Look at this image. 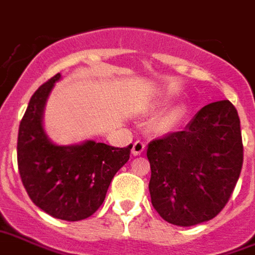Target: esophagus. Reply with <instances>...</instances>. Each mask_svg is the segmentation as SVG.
Segmentation results:
<instances>
[{
  "label": "esophagus",
  "instance_id": "34e87169",
  "mask_svg": "<svg viewBox=\"0 0 255 255\" xmlns=\"http://www.w3.org/2000/svg\"><path fill=\"white\" fill-rule=\"evenodd\" d=\"M145 142H142V141H135L134 144H133V148H131V153H133V156L141 155V153L145 150Z\"/></svg>",
  "mask_w": 255,
  "mask_h": 255
}]
</instances>
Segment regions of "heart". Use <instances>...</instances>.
Returning <instances> with one entry per match:
<instances>
[{"label": "heart", "instance_id": "heart-1", "mask_svg": "<svg viewBox=\"0 0 255 255\" xmlns=\"http://www.w3.org/2000/svg\"><path fill=\"white\" fill-rule=\"evenodd\" d=\"M182 120V110L181 109H174L168 111L167 114H164L161 117L160 120L157 121L156 124V128L161 133H167L175 128Z\"/></svg>", "mask_w": 255, "mask_h": 255}]
</instances>
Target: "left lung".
I'll use <instances>...</instances> for the list:
<instances>
[{
	"label": "left lung",
	"mask_w": 255,
	"mask_h": 255,
	"mask_svg": "<svg viewBox=\"0 0 255 255\" xmlns=\"http://www.w3.org/2000/svg\"><path fill=\"white\" fill-rule=\"evenodd\" d=\"M150 201L166 222L212 220L230 200L243 164L241 121L230 100L202 107L182 131L150 141Z\"/></svg>",
	"instance_id": "8db88e82"
}]
</instances>
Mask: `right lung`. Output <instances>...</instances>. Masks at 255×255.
Returning <instances> with one entry per match:
<instances>
[{
    "mask_svg": "<svg viewBox=\"0 0 255 255\" xmlns=\"http://www.w3.org/2000/svg\"><path fill=\"white\" fill-rule=\"evenodd\" d=\"M61 74L40 85L20 122L17 164L35 205L66 222L87 219L99 209L114 175L130 157L131 145L115 148L85 140L58 145L43 128L44 106Z\"/></svg>",
    "mask_w": 255,
    "mask_h": 255,
    "instance_id": "obj_1",
    "label": "right lung"
}]
</instances>
